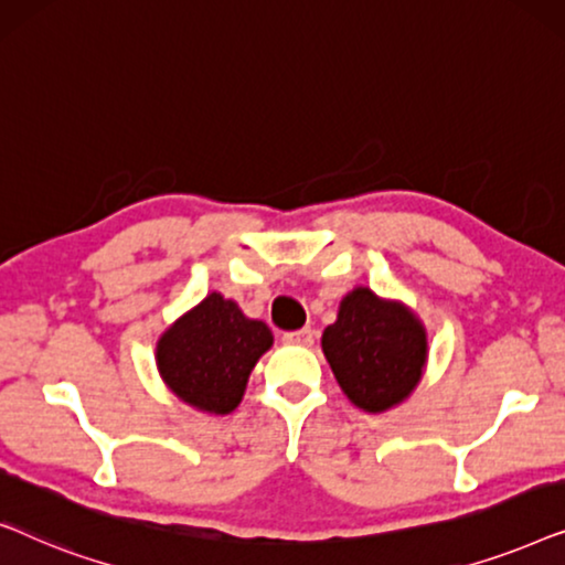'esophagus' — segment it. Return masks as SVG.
Instances as JSON below:
<instances>
[{"instance_id": "esophagus-1", "label": "esophagus", "mask_w": 565, "mask_h": 565, "mask_svg": "<svg viewBox=\"0 0 565 565\" xmlns=\"http://www.w3.org/2000/svg\"><path fill=\"white\" fill-rule=\"evenodd\" d=\"M282 342L288 344H300V347H308L313 344V329H298V331H285L282 334Z\"/></svg>"}]
</instances>
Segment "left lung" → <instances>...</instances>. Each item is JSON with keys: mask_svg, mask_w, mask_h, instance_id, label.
Instances as JSON below:
<instances>
[{"mask_svg": "<svg viewBox=\"0 0 565 565\" xmlns=\"http://www.w3.org/2000/svg\"><path fill=\"white\" fill-rule=\"evenodd\" d=\"M321 350L347 398L381 414L412 396L427 365V329L404 303L354 288L323 329Z\"/></svg>", "mask_w": 565, "mask_h": 565, "instance_id": "8db88e82", "label": "left lung"}]
</instances>
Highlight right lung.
I'll return each mask as SVG.
<instances>
[{
	"label": "right lung",
	"instance_id": "obj_1",
	"mask_svg": "<svg viewBox=\"0 0 565 565\" xmlns=\"http://www.w3.org/2000/svg\"><path fill=\"white\" fill-rule=\"evenodd\" d=\"M273 347L265 321L246 319L234 300L211 292L157 342V365L169 391L205 414L242 404L257 360Z\"/></svg>",
	"mask_w": 565,
	"mask_h": 565
}]
</instances>
